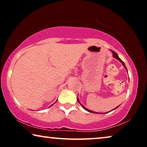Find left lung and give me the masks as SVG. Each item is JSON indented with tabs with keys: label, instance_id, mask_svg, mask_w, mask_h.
Here are the masks:
<instances>
[{
	"label": "left lung",
	"instance_id": "left-lung-1",
	"mask_svg": "<svg viewBox=\"0 0 147 147\" xmlns=\"http://www.w3.org/2000/svg\"><path fill=\"white\" fill-rule=\"evenodd\" d=\"M112 51V53H113V57H114V58H116V59H118V61H120V62H121V63L122 64V65H123V66H124V68H125V69H126V70H127V69H126V66H125V64H124V62H123V61H122V60H121V59H120L119 57H118V55H117V53H116V52H114V51ZM77 100H78V102H79V103L80 104V102H79V100H78V98H77ZM81 104V106H82V107H83V108H84V109H85V110H86V111H88V112H92V113H95V112H92V111H91V110H88V109H87V108H85V107H84V106L83 105H82V104ZM118 106H117V107H116V108H118ZM116 108H114V109H116Z\"/></svg>",
	"mask_w": 147,
	"mask_h": 147
}]
</instances>
